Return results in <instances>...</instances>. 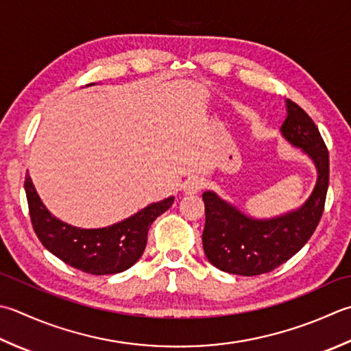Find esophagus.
I'll list each match as a JSON object with an SVG mask.
<instances>
[{
	"label": "esophagus",
	"mask_w": 351,
	"mask_h": 351,
	"mask_svg": "<svg viewBox=\"0 0 351 351\" xmlns=\"http://www.w3.org/2000/svg\"><path fill=\"white\" fill-rule=\"evenodd\" d=\"M204 184L205 182H204L202 178L191 176V178H189L187 181L184 182V191L187 195H195V193H197V191L204 187Z\"/></svg>",
	"instance_id": "obj_1"
}]
</instances>
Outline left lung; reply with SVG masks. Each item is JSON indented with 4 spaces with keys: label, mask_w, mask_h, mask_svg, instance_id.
<instances>
[{
    "label": "left lung",
    "mask_w": 351,
    "mask_h": 351,
    "mask_svg": "<svg viewBox=\"0 0 351 351\" xmlns=\"http://www.w3.org/2000/svg\"><path fill=\"white\" fill-rule=\"evenodd\" d=\"M281 134L292 146L303 149L318 170L317 185L298 210L272 219H252L222 201L215 191L202 195L205 256L217 269L236 276L271 272L293 257L317 230L328 189V150L313 120L292 100Z\"/></svg>",
    "instance_id": "8db88e82"
}]
</instances>
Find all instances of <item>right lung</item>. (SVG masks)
Instances as JSON below:
<instances>
[{"instance_id": "right-lung-1", "label": "right lung", "mask_w": 351, "mask_h": 351, "mask_svg": "<svg viewBox=\"0 0 351 351\" xmlns=\"http://www.w3.org/2000/svg\"><path fill=\"white\" fill-rule=\"evenodd\" d=\"M24 189L33 230L40 243L64 263L93 276L119 274L138 262L146 248L150 225L175 201L170 196L119 223L85 230L54 217L39 199L29 173L25 175Z\"/></svg>"}]
</instances>
